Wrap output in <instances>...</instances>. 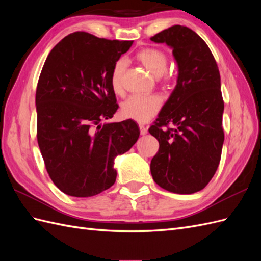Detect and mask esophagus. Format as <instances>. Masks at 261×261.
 Segmentation results:
<instances>
[{
  "mask_svg": "<svg viewBox=\"0 0 261 261\" xmlns=\"http://www.w3.org/2000/svg\"><path fill=\"white\" fill-rule=\"evenodd\" d=\"M139 129H140V134H141V135H146V134L148 133L147 127H146L145 125H143V124L139 125Z\"/></svg>",
  "mask_w": 261,
  "mask_h": 261,
  "instance_id": "34e87169",
  "label": "esophagus"
}]
</instances>
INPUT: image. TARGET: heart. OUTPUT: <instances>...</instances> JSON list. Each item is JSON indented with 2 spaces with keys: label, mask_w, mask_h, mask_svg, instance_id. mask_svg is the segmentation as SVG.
<instances>
[{
  "label": "heart",
  "mask_w": 261,
  "mask_h": 261,
  "mask_svg": "<svg viewBox=\"0 0 261 261\" xmlns=\"http://www.w3.org/2000/svg\"><path fill=\"white\" fill-rule=\"evenodd\" d=\"M136 60L148 72L154 77H163L169 81V75L165 73L168 68V55L162 50L155 48H145L136 53ZM126 68V62L123 59L117 60L110 75L111 88L116 94L124 90L123 77ZM161 107L160 99L155 96H130L121 106V114L128 120L139 123H146L159 112Z\"/></svg>",
  "instance_id": "1"
}]
</instances>
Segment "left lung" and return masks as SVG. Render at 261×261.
Here are the masks:
<instances>
[{"instance_id": "left-lung-1", "label": "left lung", "mask_w": 261, "mask_h": 261, "mask_svg": "<svg viewBox=\"0 0 261 261\" xmlns=\"http://www.w3.org/2000/svg\"><path fill=\"white\" fill-rule=\"evenodd\" d=\"M150 40L170 45L178 65L175 89L149 128L159 141L150 170L165 191L194 194L208 185L222 152L224 101L219 68L207 43L191 28L172 26Z\"/></svg>"}]
</instances>
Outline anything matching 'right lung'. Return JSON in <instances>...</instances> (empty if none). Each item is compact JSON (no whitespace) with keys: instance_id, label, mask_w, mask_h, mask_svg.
Wrapping results in <instances>:
<instances>
[{"instance_id":"add662e5","label":"right lung","mask_w":261,"mask_h":261,"mask_svg":"<svg viewBox=\"0 0 261 261\" xmlns=\"http://www.w3.org/2000/svg\"><path fill=\"white\" fill-rule=\"evenodd\" d=\"M132 44L76 31L44 62L36 91L37 139L46 172L66 195L91 197L111 187L114 158L139 137L133 120L101 124L118 108L110 75Z\"/></svg>"}]
</instances>
